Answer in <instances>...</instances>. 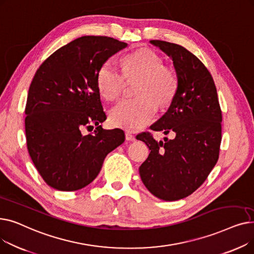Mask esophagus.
Segmentation results:
<instances>
[{"label": "esophagus", "instance_id": "34e87169", "mask_svg": "<svg viewBox=\"0 0 254 254\" xmlns=\"http://www.w3.org/2000/svg\"><path fill=\"white\" fill-rule=\"evenodd\" d=\"M126 139H127V141H135V140H136L135 136L132 135L130 131H126Z\"/></svg>", "mask_w": 254, "mask_h": 254}]
</instances>
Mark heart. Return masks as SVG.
<instances>
[{
  "label": "heart",
  "instance_id": "heart-1",
  "mask_svg": "<svg viewBox=\"0 0 254 254\" xmlns=\"http://www.w3.org/2000/svg\"><path fill=\"white\" fill-rule=\"evenodd\" d=\"M122 74L110 63L97 74V87L102 98L115 101L122 96L126 81H135V99L124 100L110 110V123L117 127L137 130L153 118L156 106L166 108L174 101L179 87L178 73L151 49L142 48L120 60Z\"/></svg>",
  "mask_w": 254,
  "mask_h": 254
}]
</instances>
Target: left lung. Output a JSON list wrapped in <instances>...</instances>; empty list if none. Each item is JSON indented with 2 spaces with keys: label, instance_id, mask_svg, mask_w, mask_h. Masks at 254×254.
I'll return each mask as SVG.
<instances>
[{
  "label": "left lung",
  "instance_id": "left-lung-1",
  "mask_svg": "<svg viewBox=\"0 0 254 254\" xmlns=\"http://www.w3.org/2000/svg\"><path fill=\"white\" fill-rule=\"evenodd\" d=\"M151 43L173 60L179 77L176 97L150 128L175 138L156 142L149 131L137 135L150 153L139 168L144 185L164 201H177L201 186L219 157L222 114L210 72L181 45L161 40Z\"/></svg>",
  "mask_w": 254,
  "mask_h": 254
}]
</instances>
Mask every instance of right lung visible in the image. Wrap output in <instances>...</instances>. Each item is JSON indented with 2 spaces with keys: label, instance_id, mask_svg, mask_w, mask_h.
I'll list each match as a JSON object with an SVG mask.
<instances>
[{
  "label": "right lung",
  "instance_id": "1",
  "mask_svg": "<svg viewBox=\"0 0 254 254\" xmlns=\"http://www.w3.org/2000/svg\"><path fill=\"white\" fill-rule=\"evenodd\" d=\"M127 46L110 37L83 36L53 52L37 70L24 109L26 147L52 189L85 188L98 176L106 155L125 142L123 129L101 126L107 116L97 74Z\"/></svg>",
  "mask_w": 254,
  "mask_h": 254
}]
</instances>
